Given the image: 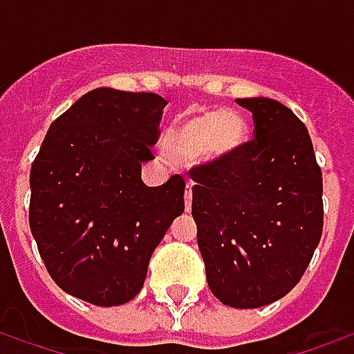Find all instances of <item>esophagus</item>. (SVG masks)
<instances>
[{
  "label": "esophagus",
  "instance_id": "34e87169",
  "mask_svg": "<svg viewBox=\"0 0 354 354\" xmlns=\"http://www.w3.org/2000/svg\"><path fill=\"white\" fill-rule=\"evenodd\" d=\"M184 201H185V210L189 212V210H192V185L189 184H187V187H185Z\"/></svg>",
  "mask_w": 354,
  "mask_h": 354
}]
</instances>
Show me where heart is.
Masks as SVG:
<instances>
[{
    "mask_svg": "<svg viewBox=\"0 0 354 354\" xmlns=\"http://www.w3.org/2000/svg\"><path fill=\"white\" fill-rule=\"evenodd\" d=\"M246 138L243 117L225 109H210L189 115L176 123L167 134L165 146L178 157H197L210 151L225 155L235 151Z\"/></svg>",
    "mask_w": 354,
    "mask_h": 354,
    "instance_id": "heart-1",
    "label": "heart"
}]
</instances>
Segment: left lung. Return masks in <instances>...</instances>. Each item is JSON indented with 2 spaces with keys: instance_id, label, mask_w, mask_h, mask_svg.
<instances>
[{
  "instance_id": "1",
  "label": "left lung",
  "mask_w": 354,
  "mask_h": 354,
  "mask_svg": "<svg viewBox=\"0 0 354 354\" xmlns=\"http://www.w3.org/2000/svg\"><path fill=\"white\" fill-rule=\"evenodd\" d=\"M237 104L252 111L254 138L189 170L192 214L212 294L254 309L304 277L322 235V172L292 109L271 98Z\"/></svg>"
}]
</instances>
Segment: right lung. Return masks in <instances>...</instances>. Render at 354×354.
Masks as SVG:
<instances>
[{
    "label": "right lung",
    "instance_id": "1",
    "mask_svg": "<svg viewBox=\"0 0 354 354\" xmlns=\"http://www.w3.org/2000/svg\"><path fill=\"white\" fill-rule=\"evenodd\" d=\"M167 100L153 93L94 88L57 117L30 170V230L50 279L98 307L131 301L174 218L180 174L142 182Z\"/></svg>",
    "mask_w": 354,
    "mask_h": 354
}]
</instances>
